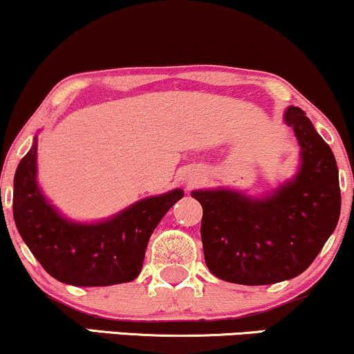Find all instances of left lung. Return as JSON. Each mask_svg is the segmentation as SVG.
Instances as JSON below:
<instances>
[{
  "mask_svg": "<svg viewBox=\"0 0 354 354\" xmlns=\"http://www.w3.org/2000/svg\"><path fill=\"white\" fill-rule=\"evenodd\" d=\"M284 124L299 145L296 174L261 196L230 188L194 189L203 206L205 261L216 278L258 286L306 271L339 219L335 154L301 108L288 106Z\"/></svg>",
  "mask_w": 354,
  "mask_h": 354,
  "instance_id": "left-lung-1",
  "label": "left lung"
}]
</instances>
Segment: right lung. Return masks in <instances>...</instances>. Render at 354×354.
<instances>
[{"mask_svg": "<svg viewBox=\"0 0 354 354\" xmlns=\"http://www.w3.org/2000/svg\"><path fill=\"white\" fill-rule=\"evenodd\" d=\"M185 196L176 188L133 203L100 221H73L38 185V136L15 173L13 216L18 233L53 278L73 286H111L138 278L149 236Z\"/></svg>", "mask_w": 354, "mask_h": 354, "instance_id": "obj_1", "label": "right lung"}]
</instances>
